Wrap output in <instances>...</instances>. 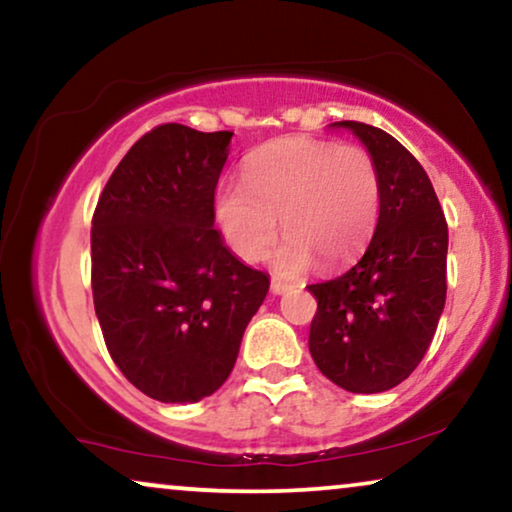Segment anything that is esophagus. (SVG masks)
I'll list each match as a JSON object with an SVG mask.
<instances>
[{"label":"esophagus","mask_w":512,"mask_h":512,"mask_svg":"<svg viewBox=\"0 0 512 512\" xmlns=\"http://www.w3.org/2000/svg\"><path fill=\"white\" fill-rule=\"evenodd\" d=\"M292 288H295V285L278 281V278H274V281H271V292H274V295H283V292H288Z\"/></svg>","instance_id":"esophagus-1"}]
</instances>
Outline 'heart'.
<instances>
[{
    "label": "heart",
    "instance_id": "obj_1",
    "mask_svg": "<svg viewBox=\"0 0 512 512\" xmlns=\"http://www.w3.org/2000/svg\"><path fill=\"white\" fill-rule=\"evenodd\" d=\"M381 210V177L365 147L290 135L243 161V182L224 180L215 215L231 250L245 262L267 255L278 236L276 269L297 274L316 257L339 267L365 248Z\"/></svg>",
    "mask_w": 512,
    "mask_h": 512
}]
</instances>
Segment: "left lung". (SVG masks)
Masks as SVG:
<instances>
[{
	"mask_svg": "<svg viewBox=\"0 0 512 512\" xmlns=\"http://www.w3.org/2000/svg\"><path fill=\"white\" fill-rule=\"evenodd\" d=\"M374 156L381 210L365 255L309 285L318 309L309 351L327 379L351 393H381L414 372L433 342L447 297V220L421 163L393 135L337 121Z\"/></svg>",
	"mask_w": 512,
	"mask_h": 512,
	"instance_id": "8db88e82",
	"label": "left lung"
}]
</instances>
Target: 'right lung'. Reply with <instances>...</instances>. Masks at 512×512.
<instances>
[{
	"instance_id": "obj_1",
	"label": "right lung",
	"mask_w": 512,
	"mask_h": 512,
	"mask_svg": "<svg viewBox=\"0 0 512 512\" xmlns=\"http://www.w3.org/2000/svg\"><path fill=\"white\" fill-rule=\"evenodd\" d=\"M231 135L152 128L93 213L91 288L107 351L161 403H199L227 381L269 292V276L238 262L213 229Z\"/></svg>"
}]
</instances>
